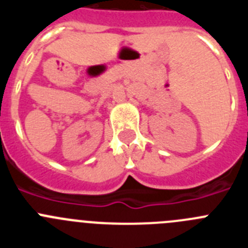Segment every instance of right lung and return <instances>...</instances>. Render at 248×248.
<instances>
[{
    "label": "right lung",
    "mask_w": 248,
    "mask_h": 248,
    "mask_svg": "<svg viewBox=\"0 0 248 248\" xmlns=\"http://www.w3.org/2000/svg\"><path fill=\"white\" fill-rule=\"evenodd\" d=\"M45 95H46V91H45ZM43 100V99H42Z\"/></svg>",
    "instance_id": "right-lung-1"
}]
</instances>
